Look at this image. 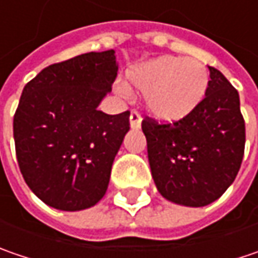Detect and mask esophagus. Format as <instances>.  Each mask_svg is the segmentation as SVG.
<instances>
[{
  "label": "esophagus",
  "instance_id": "34e87169",
  "mask_svg": "<svg viewBox=\"0 0 258 258\" xmlns=\"http://www.w3.org/2000/svg\"><path fill=\"white\" fill-rule=\"evenodd\" d=\"M130 125L133 130L140 128L142 125V115L139 114L137 111H133L131 115H130Z\"/></svg>",
  "mask_w": 258,
  "mask_h": 258
}]
</instances>
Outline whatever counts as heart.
Wrapping results in <instances>:
<instances>
[{"mask_svg":"<svg viewBox=\"0 0 258 258\" xmlns=\"http://www.w3.org/2000/svg\"><path fill=\"white\" fill-rule=\"evenodd\" d=\"M125 89L144 93L146 108L162 122H175L197 109L209 89V73L194 58L162 55L127 70Z\"/></svg>","mask_w":258,"mask_h":258,"instance_id":"b5f03b06","label":"heart"}]
</instances>
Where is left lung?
I'll list each match as a JSON object with an SVG mask.
<instances>
[{
  "instance_id": "left-lung-1",
  "label": "left lung",
  "mask_w": 258,
  "mask_h": 258,
  "mask_svg": "<svg viewBox=\"0 0 258 258\" xmlns=\"http://www.w3.org/2000/svg\"><path fill=\"white\" fill-rule=\"evenodd\" d=\"M203 102L188 116L159 124L142 122L156 188L175 205L203 207L234 182L245 147L239 95L219 70L209 67Z\"/></svg>"
}]
</instances>
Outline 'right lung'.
Returning a JSON list of instances; mask_svg holds the SVG:
<instances>
[{
    "label": "right lung",
    "instance_id": "add662e5",
    "mask_svg": "<svg viewBox=\"0 0 258 258\" xmlns=\"http://www.w3.org/2000/svg\"><path fill=\"white\" fill-rule=\"evenodd\" d=\"M115 51L52 64L24 86L13 121L26 184L45 205L77 212L105 196L130 112L99 111L116 79Z\"/></svg>",
    "mask_w": 258,
    "mask_h": 258
}]
</instances>
